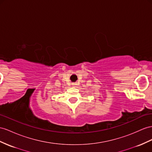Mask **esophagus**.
Listing matches in <instances>:
<instances>
[{
	"instance_id": "1",
	"label": "esophagus",
	"mask_w": 152,
	"mask_h": 152,
	"mask_svg": "<svg viewBox=\"0 0 152 152\" xmlns=\"http://www.w3.org/2000/svg\"><path fill=\"white\" fill-rule=\"evenodd\" d=\"M73 85H75V84H73ZM72 87L75 88V87H75V86H72Z\"/></svg>"
}]
</instances>
